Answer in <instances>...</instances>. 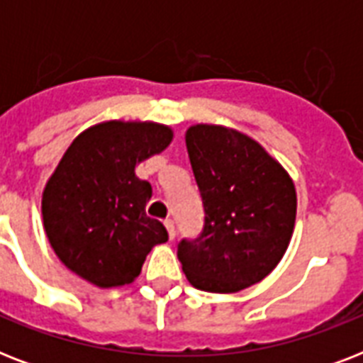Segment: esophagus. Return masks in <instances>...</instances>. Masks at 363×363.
<instances>
[{"instance_id": "obj_1", "label": "esophagus", "mask_w": 363, "mask_h": 363, "mask_svg": "<svg viewBox=\"0 0 363 363\" xmlns=\"http://www.w3.org/2000/svg\"><path fill=\"white\" fill-rule=\"evenodd\" d=\"M165 230H167V235H169V239L173 241L177 235V230H175V222L173 220H165Z\"/></svg>"}]
</instances>
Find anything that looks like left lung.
<instances>
[{
    "label": "left lung",
    "mask_w": 363,
    "mask_h": 363,
    "mask_svg": "<svg viewBox=\"0 0 363 363\" xmlns=\"http://www.w3.org/2000/svg\"><path fill=\"white\" fill-rule=\"evenodd\" d=\"M205 209L203 232L177 256L198 290L235 294L258 284L286 252L298 196L290 173L252 137L220 124L184 133Z\"/></svg>",
    "instance_id": "1"
}]
</instances>
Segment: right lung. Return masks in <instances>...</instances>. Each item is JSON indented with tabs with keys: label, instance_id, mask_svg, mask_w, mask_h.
Segmentation results:
<instances>
[{
	"label": "right lung",
	"instance_id": "right-lung-1",
	"mask_svg": "<svg viewBox=\"0 0 363 363\" xmlns=\"http://www.w3.org/2000/svg\"><path fill=\"white\" fill-rule=\"evenodd\" d=\"M173 141L171 125L105 121L73 139L41 196L43 228L58 259L98 288L135 281L147 254L167 241L147 216L152 186L135 167Z\"/></svg>",
	"mask_w": 363,
	"mask_h": 363
}]
</instances>
